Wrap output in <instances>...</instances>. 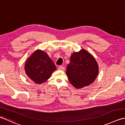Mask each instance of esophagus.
<instances>
[{
  "label": "esophagus",
  "instance_id": "1",
  "mask_svg": "<svg viewBox=\"0 0 125 125\" xmlns=\"http://www.w3.org/2000/svg\"><path fill=\"white\" fill-rule=\"evenodd\" d=\"M58 69L60 70L64 71L65 70V68L64 67H63V66H59V67H58Z\"/></svg>",
  "mask_w": 125,
  "mask_h": 125
}]
</instances>
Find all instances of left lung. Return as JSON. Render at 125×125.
Segmentation results:
<instances>
[{
	"label": "left lung",
	"instance_id": "left-lung-1",
	"mask_svg": "<svg viewBox=\"0 0 125 125\" xmlns=\"http://www.w3.org/2000/svg\"><path fill=\"white\" fill-rule=\"evenodd\" d=\"M65 73L70 83L76 89H81L88 86L96 79L99 65L91 53L81 49L71 55Z\"/></svg>",
	"mask_w": 125,
	"mask_h": 125
}]
</instances>
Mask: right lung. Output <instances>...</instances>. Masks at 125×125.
Returning a JSON list of instances; mask_svg holds the SVG:
<instances>
[{
  "label": "right lung",
  "instance_id": "add662e5",
  "mask_svg": "<svg viewBox=\"0 0 125 125\" xmlns=\"http://www.w3.org/2000/svg\"><path fill=\"white\" fill-rule=\"evenodd\" d=\"M24 68L29 79L36 84H42L49 79L56 67L47 53L38 49L27 59Z\"/></svg>",
  "mask_w": 125,
  "mask_h": 125
}]
</instances>
